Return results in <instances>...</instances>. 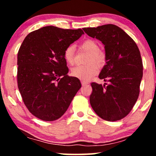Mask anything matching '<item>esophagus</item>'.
<instances>
[{
    "label": "esophagus",
    "mask_w": 156,
    "mask_h": 156,
    "mask_svg": "<svg viewBox=\"0 0 156 156\" xmlns=\"http://www.w3.org/2000/svg\"><path fill=\"white\" fill-rule=\"evenodd\" d=\"M89 83L88 82H85V81H82V86H87L89 85Z\"/></svg>",
    "instance_id": "34e87169"
}]
</instances>
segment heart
Here are the masks:
<instances>
[{
  "instance_id": "b5f03b06",
  "label": "heart",
  "mask_w": 156,
  "mask_h": 156,
  "mask_svg": "<svg viewBox=\"0 0 156 156\" xmlns=\"http://www.w3.org/2000/svg\"><path fill=\"white\" fill-rule=\"evenodd\" d=\"M80 46L84 50L89 52L87 60L88 64L74 67L72 70V74L74 76L79 78L80 80L87 81L97 74L99 71L98 65L101 67L104 65L106 62V56L103 52L99 50V47L97 42L91 39L85 40L81 43ZM64 57L66 62L70 65H74L76 63L75 48L73 45L68 46L65 49Z\"/></svg>"
}]
</instances>
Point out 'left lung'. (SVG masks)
<instances>
[{"label":"left lung","mask_w":156,"mask_h":156,"mask_svg":"<svg viewBox=\"0 0 156 156\" xmlns=\"http://www.w3.org/2000/svg\"><path fill=\"white\" fill-rule=\"evenodd\" d=\"M85 33L104 44L106 65L99 77L103 86L91 84L90 104L100 118L119 121L129 114L137 101L143 77L140 53L134 40L115 25H104L83 29Z\"/></svg>","instance_id":"obj_1"}]
</instances>
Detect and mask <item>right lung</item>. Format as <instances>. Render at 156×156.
<instances>
[{"label":"right lung","mask_w":156,"mask_h":156,"mask_svg":"<svg viewBox=\"0 0 156 156\" xmlns=\"http://www.w3.org/2000/svg\"><path fill=\"white\" fill-rule=\"evenodd\" d=\"M83 34L82 29L46 26L23 40L18 53V87L25 105L37 118H60L82 87L78 78L67 75L64 52Z\"/></svg>","instance_id":"1"}]
</instances>
